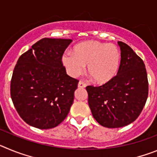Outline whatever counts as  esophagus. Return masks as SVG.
I'll list each match as a JSON object with an SVG mask.
<instances>
[{
	"mask_svg": "<svg viewBox=\"0 0 157 157\" xmlns=\"http://www.w3.org/2000/svg\"><path fill=\"white\" fill-rule=\"evenodd\" d=\"M78 88H85V87L86 86V83H84L83 82L80 81L79 82H78Z\"/></svg>",
	"mask_w": 157,
	"mask_h": 157,
	"instance_id": "34e87169",
	"label": "esophagus"
}]
</instances>
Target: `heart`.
<instances>
[{"mask_svg":"<svg viewBox=\"0 0 157 157\" xmlns=\"http://www.w3.org/2000/svg\"><path fill=\"white\" fill-rule=\"evenodd\" d=\"M71 54H63L62 64L67 74L73 78L82 74L87 65V74L94 82L106 84L118 74L121 63V52L113 44L86 41L73 47Z\"/></svg>","mask_w":157,"mask_h":157,"instance_id":"obj_1","label":"heart"}]
</instances>
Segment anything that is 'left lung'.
Segmentation results:
<instances>
[{"instance_id":"left-lung-1","label":"left lung","mask_w":157,"mask_h":157,"mask_svg":"<svg viewBox=\"0 0 157 157\" xmlns=\"http://www.w3.org/2000/svg\"><path fill=\"white\" fill-rule=\"evenodd\" d=\"M121 63L118 74L101 86H86L88 103L98 123L108 128L123 127L141 114L149 94L143 60L126 43L118 41Z\"/></svg>"}]
</instances>
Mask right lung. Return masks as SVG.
<instances>
[{
    "label": "right lung",
    "mask_w": 157,
    "mask_h": 157,
    "mask_svg": "<svg viewBox=\"0 0 157 157\" xmlns=\"http://www.w3.org/2000/svg\"><path fill=\"white\" fill-rule=\"evenodd\" d=\"M71 41L45 37L18 59L11 98L19 116L32 127L53 128L69 113L78 80L67 75L61 58Z\"/></svg>",
    "instance_id": "right-lung-1"
}]
</instances>
